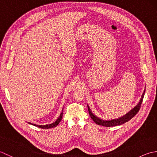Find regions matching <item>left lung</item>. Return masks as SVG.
Wrapping results in <instances>:
<instances>
[{"label":"left lung","instance_id":"1","mask_svg":"<svg viewBox=\"0 0 157 157\" xmlns=\"http://www.w3.org/2000/svg\"><path fill=\"white\" fill-rule=\"evenodd\" d=\"M145 91H146V89H144V92H143V94L141 96V98H140V101L138 102V104L136 105L132 109L130 110V111L128 113H126L125 115L121 117L117 118V119H110V120L102 119L101 118H99L98 117L96 116L94 113L92 112L91 109H90L89 106L87 105L89 114H90V117L92 119L93 121H94V123H96V124L100 125L105 126V127H113V126L122 125V124H123V123H125L126 122H128V121H129L130 119H132L136 114H137L138 112L139 111L140 107V106H141L142 102L143 101V98H144Z\"/></svg>","mask_w":157,"mask_h":157}]
</instances>
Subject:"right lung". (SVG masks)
Listing matches in <instances>:
<instances>
[{
  "label": "right lung",
  "mask_w": 157,
  "mask_h": 157,
  "mask_svg": "<svg viewBox=\"0 0 157 157\" xmlns=\"http://www.w3.org/2000/svg\"><path fill=\"white\" fill-rule=\"evenodd\" d=\"M63 110H62V112L61 113V114H60L59 117H58V119H56L55 122L51 123V124H47V125H36V124H34V123H29V122H28V123H29V124H31V125H34V126L38 127V128H42V129H49V128H55V127H56V125H57L59 123H60V121H61L62 117H63Z\"/></svg>",
  "instance_id": "1"
}]
</instances>
